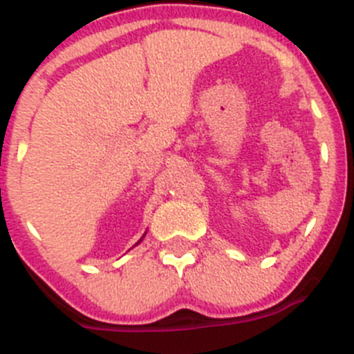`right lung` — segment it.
Returning a JSON list of instances; mask_svg holds the SVG:
<instances>
[{
    "label": "right lung",
    "instance_id": "right-lung-1",
    "mask_svg": "<svg viewBox=\"0 0 354 354\" xmlns=\"http://www.w3.org/2000/svg\"><path fill=\"white\" fill-rule=\"evenodd\" d=\"M145 234H147V232H145ZM145 234H143V237H145ZM143 237H142V239H143ZM142 239H140L138 243H136V245H140V243H142ZM136 245H134V246H136Z\"/></svg>",
    "mask_w": 354,
    "mask_h": 354
}]
</instances>
